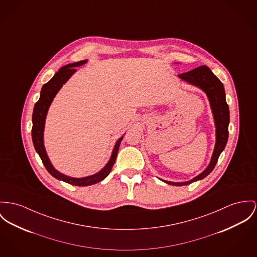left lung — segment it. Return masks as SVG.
I'll use <instances>...</instances> for the list:
<instances>
[{
  "instance_id": "obj_1",
  "label": "left lung",
  "mask_w": 257,
  "mask_h": 257,
  "mask_svg": "<svg viewBox=\"0 0 257 257\" xmlns=\"http://www.w3.org/2000/svg\"><path fill=\"white\" fill-rule=\"evenodd\" d=\"M179 77L189 83L198 86L206 93L210 101V105H211L214 120H215L216 144H215L214 152L208 167L197 177L184 183H172V182L164 181L167 184L174 185V186L188 185L198 180H201L206 177L214 169L217 163L219 156L223 152L228 141V135H229L228 125L230 122L229 106L225 99V90H224L223 84L207 66L205 65L198 66L193 70L179 74Z\"/></svg>"
}]
</instances>
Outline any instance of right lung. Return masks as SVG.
<instances>
[{
    "mask_svg": "<svg viewBox=\"0 0 257 257\" xmlns=\"http://www.w3.org/2000/svg\"><path fill=\"white\" fill-rule=\"evenodd\" d=\"M86 62V60H81L78 62H74V63H69L66 64L65 66L61 67L59 71L55 74V76L50 80L48 83H46L42 90H41V95H40V99L34 106V110H33V116H32V122H33V126H32V141L34 144V148L36 150V152L39 154L40 158L42 159L43 164L45 165L46 169L48 170V172L59 180H62L63 182H66L68 184L71 185H75V186H79V187H84V186H89V185H94L98 182H100L101 180H103L106 177L117 157V153H118L119 146L120 143L122 141V137L119 139L116 142V145L114 147V150L112 152L110 160L108 161V163L104 166V168L102 170H100L99 173L92 175V176H88V177L84 178H71L68 176H65L61 173H59V171H57L53 165L51 164L48 156L46 154L45 148H44V142H43V132H44V126H45V118L47 115V111L49 109V106L51 104V102L53 101V99L55 98L56 94L59 92V89L62 87V85L69 79V77L75 72V66H79Z\"/></svg>",
    "mask_w": 257,
    "mask_h": 257,
    "instance_id": "1",
    "label": "right lung"
}]
</instances>
